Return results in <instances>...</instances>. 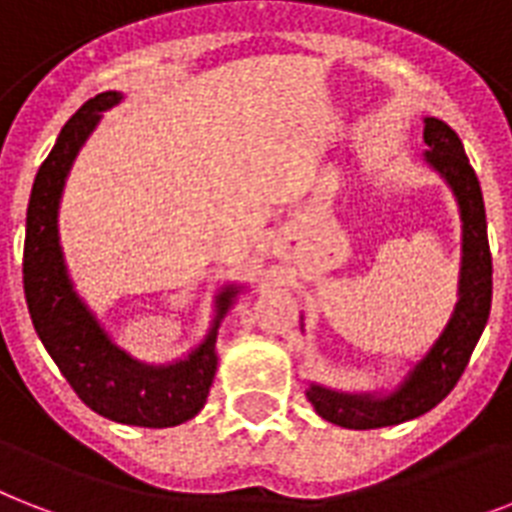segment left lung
<instances>
[{"label": "left lung", "instance_id": "left-lung-1", "mask_svg": "<svg viewBox=\"0 0 512 512\" xmlns=\"http://www.w3.org/2000/svg\"><path fill=\"white\" fill-rule=\"evenodd\" d=\"M426 160L442 173L460 202L463 218V273H460V302L439 342L415 365L405 384L392 397H350L326 392L321 386L307 389V400L315 413L344 429H381L429 413L463 376L473 347L492 307V252L486 239V213L479 178L465 157L463 141L447 123L436 118L423 120Z\"/></svg>", "mask_w": 512, "mask_h": 512}]
</instances>
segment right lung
I'll use <instances>...</instances> for the list:
<instances>
[{
	"label": "right lung",
	"mask_w": 512,
	"mask_h": 512,
	"mask_svg": "<svg viewBox=\"0 0 512 512\" xmlns=\"http://www.w3.org/2000/svg\"><path fill=\"white\" fill-rule=\"evenodd\" d=\"M118 91H105L65 123L57 144L41 162L31 189L23 247V289L33 328L47 347L73 392L94 413L110 421L165 429L189 421L202 410L213 386L215 326L207 342L189 360L168 368H147L112 347L105 331L73 294L57 244V205L62 184L83 139L97 126L99 112L118 105ZM234 292L220 294L218 321L231 305Z\"/></svg>",
	"instance_id": "add662e5"
}]
</instances>
